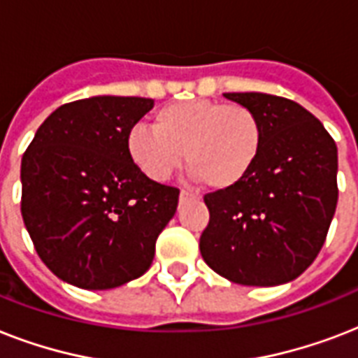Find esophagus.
Segmentation results:
<instances>
[{"mask_svg": "<svg viewBox=\"0 0 358 358\" xmlns=\"http://www.w3.org/2000/svg\"><path fill=\"white\" fill-rule=\"evenodd\" d=\"M187 199H196V195L193 193L191 189H187V187H184V189L180 191V202L187 201Z\"/></svg>", "mask_w": 358, "mask_h": 358, "instance_id": "34e87169", "label": "esophagus"}]
</instances>
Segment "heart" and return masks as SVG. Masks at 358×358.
<instances>
[{"mask_svg":"<svg viewBox=\"0 0 358 358\" xmlns=\"http://www.w3.org/2000/svg\"><path fill=\"white\" fill-rule=\"evenodd\" d=\"M264 148L260 117L241 103L180 100L154 115V128L135 124L126 134V152L141 173L163 182L182 163L212 189L241 184Z\"/></svg>","mask_w":358,"mask_h":358,"instance_id":"b5f03b06","label":"heart"}]
</instances>
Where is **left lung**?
Returning <instances> with one entry per match:
<instances>
[{"label": "left lung", "mask_w": 358, "mask_h": 358, "mask_svg": "<svg viewBox=\"0 0 358 358\" xmlns=\"http://www.w3.org/2000/svg\"><path fill=\"white\" fill-rule=\"evenodd\" d=\"M224 98L260 117L264 148L241 184L204 195L210 223L201 255L230 282H289L316 260L327 238L338 202L336 143L294 100L264 92Z\"/></svg>", "instance_id": "obj_1"}]
</instances>
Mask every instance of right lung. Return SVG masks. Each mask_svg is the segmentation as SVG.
Instances as JSON below:
<instances>
[{
	"label": "right lung",
	"mask_w": 358,
	"mask_h": 358,
	"mask_svg": "<svg viewBox=\"0 0 358 358\" xmlns=\"http://www.w3.org/2000/svg\"><path fill=\"white\" fill-rule=\"evenodd\" d=\"M150 98L92 96L64 103L22 157V217L36 255L61 280L111 289L148 271L180 189L141 173L126 134Z\"/></svg>",
	"instance_id": "right-lung-1"
}]
</instances>
